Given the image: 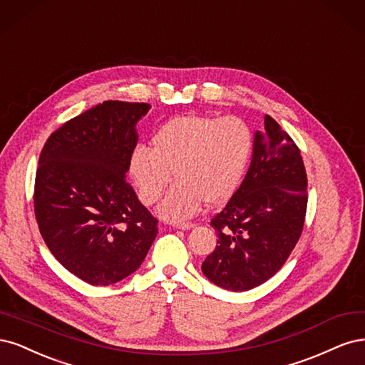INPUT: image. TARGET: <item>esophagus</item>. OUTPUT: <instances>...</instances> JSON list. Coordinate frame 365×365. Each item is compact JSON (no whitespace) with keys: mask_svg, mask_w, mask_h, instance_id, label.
Returning a JSON list of instances; mask_svg holds the SVG:
<instances>
[{"mask_svg":"<svg viewBox=\"0 0 365 365\" xmlns=\"http://www.w3.org/2000/svg\"><path fill=\"white\" fill-rule=\"evenodd\" d=\"M174 227L182 229V230H190L194 227V222H187V221H179V222H174Z\"/></svg>","mask_w":365,"mask_h":365,"instance_id":"esophagus-1","label":"esophagus"}]
</instances>
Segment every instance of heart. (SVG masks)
<instances>
[{"mask_svg":"<svg viewBox=\"0 0 365 365\" xmlns=\"http://www.w3.org/2000/svg\"><path fill=\"white\" fill-rule=\"evenodd\" d=\"M253 151V133L237 116L217 118L182 115L163 123L151 138V148L136 145L128 158V175L139 200L155 205L173 180L159 207L160 217L179 221L202 206L220 205L237 190Z\"/></svg>","mask_w":365,"mask_h":365,"instance_id":"obj_1","label":"heart"}]
</instances>
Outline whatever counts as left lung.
Wrapping results in <instances>:
<instances>
[{
    "label": "left lung",
    "mask_w": 365,
    "mask_h": 365,
    "mask_svg": "<svg viewBox=\"0 0 365 365\" xmlns=\"http://www.w3.org/2000/svg\"><path fill=\"white\" fill-rule=\"evenodd\" d=\"M255 133L250 168L227 205L210 220L215 250L203 274L229 291H247L273 277L296 247L308 205V178L300 150L265 115Z\"/></svg>",
    "instance_id": "obj_1"
}]
</instances>
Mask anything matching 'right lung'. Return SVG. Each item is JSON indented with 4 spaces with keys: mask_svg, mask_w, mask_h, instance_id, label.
Wrapping results in <instances>:
<instances>
[{
    "mask_svg": "<svg viewBox=\"0 0 365 365\" xmlns=\"http://www.w3.org/2000/svg\"><path fill=\"white\" fill-rule=\"evenodd\" d=\"M148 103L103 101L50 135L34 180L42 238L68 272L112 285L140 267L158 220L127 183L136 123Z\"/></svg>",
    "mask_w": 365,
    "mask_h": 365,
    "instance_id": "1",
    "label": "right lung"
}]
</instances>
